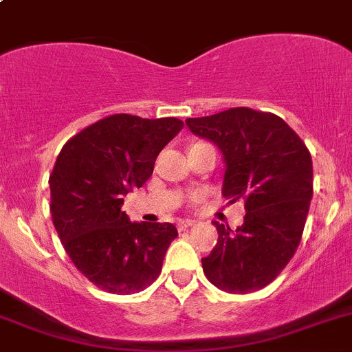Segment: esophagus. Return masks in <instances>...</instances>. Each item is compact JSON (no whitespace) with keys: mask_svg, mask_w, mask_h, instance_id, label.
<instances>
[{"mask_svg":"<svg viewBox=\"0 0 352 352\" xmlns=\"http://www.w3.org/2000/svg\"><path fill=\"white\" fill-rule=\"evenodd\" d=\"M194 219H180L179 223H177V228L180 230V232H182V230H186V228H189V226H192L194 225Z\"/></svg>","mask_w":352,"mask_h":352,"instance_id":"34e87169","label":"esophagus"}]
</instances>
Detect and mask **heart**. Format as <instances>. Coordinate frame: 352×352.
<instances>
[{
	"label": "heart",
	"instance_id": "heart-1",
	"mask_svg": "<svg viewBox=\"0 0 352 352\" xmlns=\"http://www.w3.org/2000/svg\"><path fill=\"white\" fill-rule=\"evenodd\" d=\"M196 144H201V143H194V144H192V146H196Z\"/></svg>",
	"mask_w": 352,
	"mask_h": 352
}]
</instances>
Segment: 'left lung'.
I'll use <instances>...</instances> for the list:
<instances>
[{
  "label": "left lung",
  "instance_id": "obj_1",
  "mask_svg": "<svg viewBox=\"0 0 352 352\" xmlns=\"http://www.w3.org/2000/svg\"><path fill=\"white\" fill-rule=\"evenodd\" d=\"M197 136L218 144L226 162L223 196L245 201L243 225H219L218 243L202 269L223 291L245 294L274 281L296 252L314 196L311 155L271 112L248 107L186 119Z\"/></svg>",
  "mask_w": 352,
  "mask_h": 352
}]
</instances>
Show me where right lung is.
Here are the masks:
<instances>
[{
  "label": "right lung",
  "instance_id": "1",
  "mask_svg": "<svg viewBox=\"0 0 352 352\" xmlns=\"http://www.w3.org/2000/svg\"><path fill=\"white\" fill-rule=\"evenodd\" d=\"M182 127L175 117L113 113L69 138L56 158L49 175L54 228L78 271L107 293L150 286L179 235L172 223H131L120 208Z\"/></svg>",
  "mask_w": 352,
  "mask_h": 352
}]
</instances>
